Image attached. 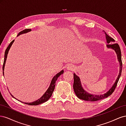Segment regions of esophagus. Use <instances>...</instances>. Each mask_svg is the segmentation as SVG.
Wrapping results in <instances>:
<instances>
[{
    "instance_id": "obj_1",
    "label": "esophagus",
    "mask_w": 126,
    "mask_h": 126,
    "mask_svg": "<svg viewBox=\"0 0 126 126\" xmlns=\"http://www.w3.org/2000/svg\"><path fill=\"white\" fill-rule=\"evenodd\" d=\"M67 69L69 70H72L74 69V66H73L72 64H68L67 66Z\"/></svg>"
}]
</instances>
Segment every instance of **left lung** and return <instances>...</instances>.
Wrapping results in <instances>:
<instances>
[{
    "instance_id": "obj_1",
    "label": "left lung",
    "mask_w": 126,
    "mask_h": 126,
    "mask_svg": "<svg viewBox=\"0 0 126 126\" xmlns=\"http://www.w3.org/2000/svg\"><path fill=\"white\" fill-rule=\"evenodd\" d=\"M103 32L105 33L106 41L107 43L108 44V45H107V47L108 49H112V50H113L116 53V55L117 56V59L119 63V73L118 76L115 83H113V85L111 88H110V89H109V90L107 91V92H106V93L100 94H96L88 93L87 91L83 89V88L82 87L80 79V78L78 76H77V75H76L75 73H74V82L73 87L74 92L76 94V96H77V97L81 100H84L86 101H95L99 100H101L102 99H104L105 98L108 97L112 94L114 90L115 89L117 85V83L118 81H119V79L120 77L123 64H122L121 54L120 47L118 44H112V43H115V40H114L112 38L110 37L109 36H108L104 30H103Z\"/></svg>"
}]
</instances>
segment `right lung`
<instances>
[{
    "mask_svg": "<svg viewBox=\"0 0 126 126\" xmlns=\"http://www.w3.org/2000/svg\"><path fill=\"white\" fill-rule=\"evenodd\" d=\"M31 29H25L24 30H22V31L20 32L19 33H18V35H17V36H19L20 35H22V34H24V33H26L28 32H30L31 31ZM15 40H13L10 43V44L9 45V46H8V47L7 48V49H6V51L5 52V58H4V62H3V67H2V70H3V75L4 76V69H5V63H6V60H7V55H8V52L9 49L11 47V46H12L13 44L14 43ZM63 73V70H62V71H60L59 72H58V74H57L52 79L51 82H50V84L49 85L48 88L47 89V90H46V91L44 93V94L40 98H39L38 99H37L36 101H34L33 102H22L20 100H18L17 99H16L15 97H14L12 94H10L11 95V96H12L14 98H15L16 99H17L18 101H19L21 102H24V104H27V105H32V106H36V105H38L39 104H43V103L47 101L48 99H49V98L51 97V96H52V94L53 93V91H54V89H55V85H56V80L58 79V78L59 77V76L62 75Z\"/></svg>",
    "mask_w": 126,
    "mask_h": 126,
    "instance_id": "obj_1",
    "label": "right lung"
}]
</instances>
